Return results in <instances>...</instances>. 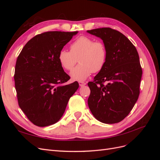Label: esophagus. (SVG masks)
Masks as SVG:
<instances>
[{
  "instance_id": "esophagus-1",
  "label": "esophagus",
  "mask_w": 160,
  "mask_h": 160,
  "mask_svg": "<svg viewBox=\"0 0 160 160\" xmlns=\"http://www.w3.org/2000/svg\"><path fill=\"white\" fill-rule=\"evenodd\" d=\"M79 84L80 87H83L86 85V83H84V82H82V81H79Z\"/></svg>"
}]
</instances>
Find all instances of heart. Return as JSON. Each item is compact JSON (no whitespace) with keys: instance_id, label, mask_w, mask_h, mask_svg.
Instances as JSON below:
<instances>
[{"instance_id":"b5f03b06","label":"heart","mask_w":160,"mask_h":160,"mask_svg":"<svg viewBox=\"0 0 160 160\" xmlns=\"http://www.w3.org/2000/svg\"><path fill=\"white\" fill-rule=\"evenodd\" d=\"M79 64L72 70V79L85 81L92 72H98L103 69L107 60V51L101 41H94L91 38L81 36L71 43L70 51H60L58 60L62 68L71 71L77 62Z\"/></svg>"}]
</instances>
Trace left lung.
<instances>
[{
  "label": "left lung",
  "mask_w": 160,
  "mask_h": 160,
  "mask_svg": "<svg viewBox=\"0 0 160 160\" xmlns=\"http://www.w3.org/2000/svg\"><path fill=\"white\" fill-rule=\"evenodd\" d=\"M87 32L100 38L107 51L103 69L88 83L89 109L101 122H120L132 111L139 95L142 69L138 52L126 37L112 28Z\"/></svg>",
  "instance_id": "left-lung-1"
}]
</instances>
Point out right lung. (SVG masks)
Returning <instances> with one entry per match:
<instances>
[{
  "label": "right lung",
  "instance_id": "add662e5",
  "mask_svg": "<svg viewBox=\"0 0 160 160\" xmlns=\"http://www.w3.org/2000/svg\"><path fill=\"white\" fill-rule=\"evenodd\" d=\"M75 32L49 31L32 38L19 54L14 71L18 105L27 118L38 127L59 122L71 97L79 88L70 79L58 55Z\"/></svg>",
  "mask_w": 160,
  "mask_h": 160
}]
</instances>
